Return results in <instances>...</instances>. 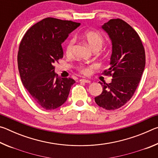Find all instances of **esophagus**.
<instances>
[{"label":"esophagus","mask_w":158,"mask_h":158,"mask_svg":"<svg viewBox=\"0 0 158 158\" xmlns=\"http://www.w3.org/2000/svg\"><path fill=\"white\" fill-rule=\"evenodd\" d=\"M81 82H84V83H90V81L89 79H81L79 80Z\"/></svg>","instance_id":"esophagus-1"}]
</instances>
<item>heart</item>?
<instances>
[{
	"mask_svg": "<svg viewBox=\"0 0 158 158\" xmlns=\"http://www.w3.org/2000/svg\"><path fill=\"white\" fill-rule=\"evenodd\" d=\"M82 38L93 51H98L101 49L104 43V38L102 35L98 32L87 31L82 34ZM74 39H70L66 42L65 52L67 56H71L73 52L74 46ZM77 70L83 74H88L90 73V69L89 67L85 65H79L77 67Z\"/></svg>",
	"mask_w": 158,
	"mask_h": 158,
	"instance_id": "1",
	"label": "heart"
}]
</instances>
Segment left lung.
I'll return each mask as SVG.
<instances>
[{"label":"left lung","mask_w":158,"mask_h":158,"mask_svg":"<svg viewBox=\"0 0 158 158\" xmlns=\"http://www.w3.org/2000/svg\"><path fill=\"white\" fill-rule=\"evenodd\" d=\"M112 42L110 68L104 71L112 77L110 84L99 82L102 92L95 98L97 105L115 110L132 97L146 65L145 50L138 33L125 21L113 19L102 26Z\"/></svg>","instance_id":"left-lung-1"}]
</instances>
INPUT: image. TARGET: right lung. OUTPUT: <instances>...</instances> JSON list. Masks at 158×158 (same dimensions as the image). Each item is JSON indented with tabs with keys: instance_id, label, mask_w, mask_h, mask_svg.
Segmentation results:
<instances>
[{
	"instance_id": "1",
	"label": "right lung",
	"mask_w": 158,
	"mask_h": 158,
	"mask_svg": "<svg viewBox=\"0 0 158 158\" xmlns=\"http://www.w3.org/2000/svg\"><path fill=\"white\" fill-rule=\"evenodd\" d=\"M81 23L45 18L28 29L19 47L18 68L23 85L35 102L52 110L65 102L75 81L58 78L54 63L63 57L61 44Z\"/></svg>"
}]
</instances>
